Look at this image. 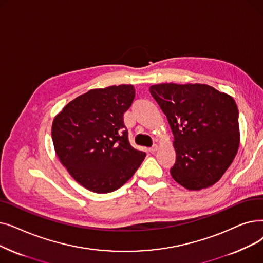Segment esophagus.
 Wrapping results in <instances>:
<instances>
[{"label": "esophagus", "mask_w": 263, "mask_h": 263, "mask_svg": "<svg viewBox=\"0 0 263 263\" xmlns=\"http://www.w3.org/2000/svg\"><path fill=\"white\" fill-rule=\"evenodd\" d=\"M158 149H159V146H158L157 144H155L152 148H149V152H151V153H155V152H157Z\"/></svg>", "instance_id": "esophagus-1"}]
</instances>
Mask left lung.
I'll list each match as a JSON object with an SVG mask.
<instances>
[{"label": "left lung", "mask_w": 263, "mask_h": 263, "mask_svg": "<svg viewBox=\"0 0 263 263\" xmlns=\"http://www.w3.org/2000/svg\"><path fill=\"white\" fill-rule=\"evenodd\" d=\"M149 91L174 135V180L195 191L216 184L239 146L234 99L205 84L165 83L151 86Z\"/></svg>", "instance_id": "8db88e82"}]
</instances>
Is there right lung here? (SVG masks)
<instances>
[{
  "label": "right lung",
  "mask_w": 263,
  "mask_h": 263,
  "mask_svg": "<svg viewBox=\"0 0 263 263\" xmlns=\"http://www.w3.org/2000/svg\"><path fill=\"white\" fill-rule=\"evenodd\" d=\"M135 97L132 85L91 89L67 103L52 121L54 152L70 175L97 193L115 191L146 154L133 148L123 122Z\"/></svg>",
  "instance_id": "right-lung-1"
}]
</instances>
